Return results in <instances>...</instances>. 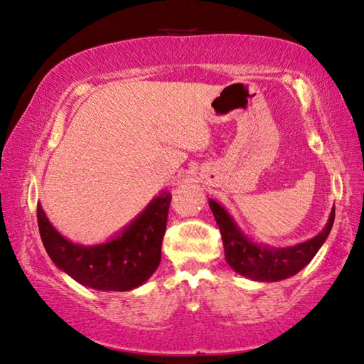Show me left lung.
<instances>
[{
	"instance_id": "left-lung-1",
	"label": "left lung",
	"mask_w": 364,
	"mask_h": 364,
	"mask_svg": "<svg viewBox=\"0 0 364 364\" xmlns=\"http://www.w3.org/2000/svg\"><path fill=\"white\" fill-rule=\"evenodd\" d=\"M210 208L220 226L229 267L242 277L255 279V282H279L303 270L326 242L335 218V208H332L326 228L316 237L291 245V247L278 249L252 242L237 228L231 215L215 200H210Z\"/></svg>"
}]
</instances>
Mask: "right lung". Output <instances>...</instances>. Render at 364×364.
Here are the masks:
<instances>
[{
  "mask_svg": "<svg viewBox=\"0 0 364 364\" xmlns=\"http://www.w3.org/2000/svg\"><path fill=\"white\" fill-rule=\"evenodd\" d=\"M172 195L163 190L119 236L97 245L75 244L52 226L37 205V223L50 259L60 270L87 288L128 291L143 284L161 262Z\"/></svg>",
  "mask_w": 364,
  "mask_h": 364,
  "instance_id": "obj_1",
  "label": "right lung"
}]
</instances>
